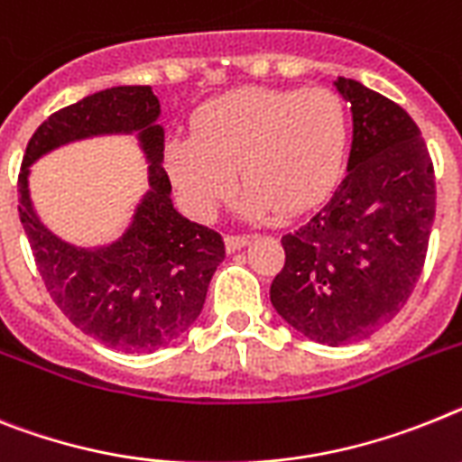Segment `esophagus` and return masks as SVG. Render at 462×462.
I'll return each mask as SVG.
<instances>
[{"instance_id": "esophagus-1", "label": "esophagus", "mask_w": 462, "mask_h": 462, "mask_svg": "<svg viewBox=\"0 0 462 462\" xmlns=\"http://www.w3.org/2000/svg\"><path fill=\"white\" fill-rule=\"evenodd\" d=\"M249 242L251 235H227V237H225V249L230 251V254H235V251L244 249Z\"/></svg>"}]
</instances>
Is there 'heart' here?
<instances>
[{
	"label": "heart",
	"mask_w": 462,
	"mask_h": 462,
	"mask_svg": "<svg viewBox=\"0 0 462 462\" xmlns=\"http://www.w3.org/2000/svg\"><path fill=\"white\" fill-rule=\"evenodd\" d=\"M350 143V119L338 93L312 88H235L192 117V135L164 143L166 173L197 216H211L246 185L242 213L258 218L308 211L328 197Z\"/></svg>",
	"instance_id": "heart-1"
}]
</instances>
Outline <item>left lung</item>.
Wrapping results in <instances>:
<instances>
[{
  "label": "left lung",
  "mask_w": 462,
  "mask_h": 462,
  "mask_svg": "<svg viewBox=\"0 0 462 462\" xmlns=\"http://www.w3.org/2000/svg\"><path fill=\"white\" fill-rule=\"evenodd\" d=\"M350 103L347 176L305 225L282 237L286 263L270 286L277 315L321 345L369 338L409 300L435 223V171L406 110L338 77Z\"/></svg>",
  "instance_id": "1"
}]
</instances>
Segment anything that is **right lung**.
I'll use <instances>...</instances> for the list:
<instances>
[{
  "instance_id": "obj_1",
  "label": "right lung",
  "mask_w": 462,
  "mask_h": 462,
  "mask_svg": "<svg viewBox=\"0 0 462 462\" xmlns=\"http://www.w3.org/2000/svg\"><path fill=\"white\" fill-rule=\"evenodd\" d=\"M152 87H112L53 112L27 143L18 192L34 263L63 315L122 352H154L199 317L208 282L225 258L216 230L176 211L164 166V129ZM135 133L148 162V189L130 227L112 245L84 250L41 223L29 197V166L68 142Z\"/></svg>"
}]
</instances>
